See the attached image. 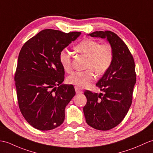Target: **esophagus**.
<instances>
[{"mask_svg":"<svg viewBox=\"0 0 153 153\" xmlns=\"http://www.w3.org/2000/svg\"><path fill=\"white\" fill-rule=\"evenodd\" d=\"M75 90H76V93L77 94H80L83 93V90L77 87H75Z\"/></svg>","mask_w":153,"mask_h":153,"instance_id":"esophagus-1","label":"esophagus"}]
</instances>
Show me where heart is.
<instances>
[{
  "instance_id": "heart-1",
  "label": "heart",
  "mask_w": 153,
  "mask_h": 153,
  "mask_svg": "<svg viewBox=\"0 0 153 153\" xmlns=\"http://www.w3.org/2000/svg\"><path fill=\"white\" fill-rule=\"evenodd\" d=\"M74 49L87 56L84 71H76L67 77V82L79 88L89 86L95 79L94 72L98 75L105 73L111 66L113 60V49L108 43L100 44L93 39L87 38L77 44ZM59 62L63 69L70 72L72 69V56L66 50L59 53Z\"/></svg>"
}]
</instances>
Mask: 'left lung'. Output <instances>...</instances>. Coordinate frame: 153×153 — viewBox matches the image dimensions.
Returning a JSON list of instances; mask_svg holds the SVG:
<instances>
[{"label":"left lung","instance_id":"8db88e82","mask_svg":"<svg viewBox=\"0 0 153 153\" xmlns=\"http://www.w3.org/2000/svg\"><path fill=\"white\" fill-rule=\"evenodd\" d=\"M88 35L106 38L113 49L111 66L96 85L104 93H84L87 104L83 112L87 123L97 130H109L121 123L132 104L136 81L135 62L127 45L115 33L96 31Z\"/></svg>","mask_w":153,"mask_h":153}]
</instances>
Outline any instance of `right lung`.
Returning a JSON list of instances; mask_svg holds the SVG:
<instances>
[{
  "label": "right lung",
  "instance_id": "right-lung-1",
  "mask_svg": "<svg viewBox=\"0 0 153 153\" xmlns=\"http://www.w3.org/2000/svg\"><path fill=\"white\" fill-rule=\"evenodd\" d=\"M80 34L45 29L21 49L14 77L17 101L24 118L35 128L52 130L64 122L65 108L76 91L72 85H60L65 70L59 53Z\"/></svg>",
  "mask_w": 153,
  "mask_h": 153
}]
</instances>
